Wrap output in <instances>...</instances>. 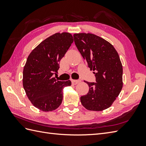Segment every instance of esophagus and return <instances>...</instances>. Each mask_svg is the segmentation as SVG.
<instances>
[{"label":"esophagus","mask_w":146,"mask_h":146,"mask_svg":"<svg viewBox=\"0 0 146 146\" xmlns=\"http://www.w3.org/2000/svg\"><path fill=\"white\" fill-rule=\"evenodd\" d=\"M71 82H72V83L73 85H76L78 84V83L80 82V80H71Z\"/></svg>","instance_id":"obj_1"}]
</instances>
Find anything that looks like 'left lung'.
Returning <instances> with one entry per match:
<instances>
[{
    "label": "left lung",
    "instance_id": "left-lung-1",
    "mask_svg": "<svg viewBox=\"0 0 146 146\" xmlns=\"http://www.w3.org/2000/svg\"><path fill=\"white\" fill-rule=\"evenodd\" d=\"M74 41L88 67L94 71L96 82H88V94L82 96V105L88 110L109 108L122 90L123 69L119 56L110 42L90 33L73 35Z\"/></svg>",
    "mask_w": 146,
    "mask_h": 146
}]
</instances>
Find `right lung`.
Segmentation results:
<instances>
[{"label":"right lung","mask_w":146,"mask_h":146,"mask_svg":"<svg viewBox=\"0 0 146 146\" xmlns=\"http://www.w3.org/2000/svg\"><path fill=\"white\" fill-rule=\"evenodd\" d=\"M73 42L70 33H56L40 43L27 58L23 70V87L29 100L38 109H56L63 100V88L71 85L70 80H56L54 75Z\"/></svg>","instance_id":"right-lung-1"}]
</instances>
